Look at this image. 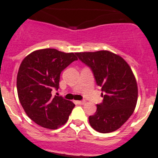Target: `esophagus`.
Returning a JSON list of instances; mask_svg holds the SVG:
<instances>
[{
  "label": "esophagus",
  "mask_w": 158,
  "mask_h": 158,
  "mask_svg": "<svg viewBox=\"0 0 158 158\" xmlns=\"http://www.w3.org/2000/svg\"><path fill=\"white\" fill-rule=\"evenodd\" d=\"M76 102L77 104H78V105H84L85 103V101H77Z\"/></svg>",
  "instance_id": "obj_1"
}]
</instances>
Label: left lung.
Returning a JSON list of instances; mask_svg holds the SVG:
<instances>
[{"mask_svg":"<svg viewBox=\"0 0 158 158\" xmlns=\"http://www.w3.org/2000/svg\"><path fill=\"white\" fill-rule=\"evenodd\" d=\"M77 55L91 69L104 98L97 105L95 114L89 118L90 125L99 133L115 131L130 118L137 105V85L131 68L121 56L110 51Z\"/></svg>","mask_w":158,"mask_h":158,"instance_id":"left-lung-1","label":"left lung"}]
</instances>
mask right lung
Listing matches in <instances>:
<instances>
[{
	"instance_id": "add662e5",
	"label": "right lung",
	"mask_w": 158,
	"mask_h": 158,
	"mask_svg": "<svg viewBox=\"0 0 158 158\" xmlns=\"http://www.w3.org/2000/svg\"><path fill=\"white\" fill-rule=\"evenodd\" d=\"M77 60V53L44 48L22 60L17 77V94L25 112L36 124L56 129L68 121L75 105L62 97H52V91L59 89L61 72Z\"/></svg>"
}]
</instances>
